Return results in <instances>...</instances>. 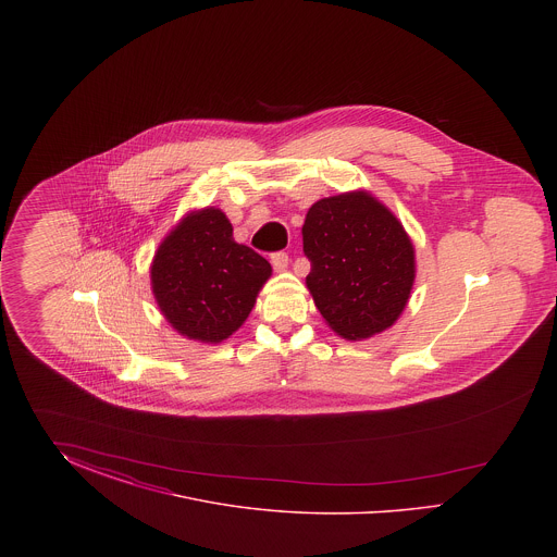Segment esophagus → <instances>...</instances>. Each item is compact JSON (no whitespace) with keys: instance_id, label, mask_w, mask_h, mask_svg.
Returning <instances> with one entry per match:
<instances>
[{"instance_id":"esophagus-1","label":"esophagus","mask_w":557,"mask_h":557,"mask_svg":"<svg viewBox=\"0 0 557 557\" xmlns=\"http://www.w3.org/2000/svg\"><path fill=\"white\" fill-rule=\"evenodd\" d=\"M271 265L275 271H284L288 267V255L286 252H273L271 255Z\"/></svg>"}]
</instances>
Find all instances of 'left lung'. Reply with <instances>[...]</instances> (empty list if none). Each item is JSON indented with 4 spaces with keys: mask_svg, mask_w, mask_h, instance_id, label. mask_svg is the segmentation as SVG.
I'll return each mask as SVG.
<instances>
[{
    "mask_svg": "<svg viewBox=\"0 0 557 557\" xmlns=\"http://www.w3.org/2000/svg\"><path fill=\"white\" fill-rule=\"evenodd\" d=\"M311 261L307 288L327 325L346 341L388 330L416 280V250L400 221L370 191L318 200L302 225Z\"/></svg>",
    "mask_w": 557,
    "mask_h": 557,
    "instance_id": "8db88e82",
    "label": "left lung"
}]
</instances>
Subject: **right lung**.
I'll list each match as a JSON object with an SVG mask.
<instances>
[{
	"label": "right lung",
	"mask_w": 557,
	"mask_h": 557,
	"mask_svg": "<svg viewBox=\"0 0 557 557\" xmlns=\"http://www.w3.org/2000/svg\"><path fill=\"white\" fill-rule=\"evenodd\" d=\"M271 265L234 239L219 209L187 212L162 239L150 267L164 319L189 341L223 343L250 315Z\"/></svg>",
	"instance_id": "add662e5"
}]
</instances>
